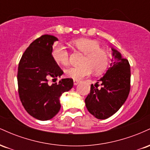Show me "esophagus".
Masks as SVG:
<instances>
[{
  "label": "esophagus",
  "instance_id": "1",
  "mask_svg": "<svg viewBox=\"0 0 150 150\" xmlns=\"http://www.w3.org/2000/svg\"><path fill=\"white\" fill-rule=\"evenodd\" d=\"M79 82H80V81H79V80H73V84H74V85H78Z\"/></svg>",
  "mask_w": 150,
  "mask_h": 150
}]
</instances>
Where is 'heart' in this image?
<instances>
[{
  "label": "heart",
  "instance_id": "obj_1",
  "mask_svg": "<svg viewBox=\"0 0 150 150\" xmlns=\"http://www.w3.org/2000/svg\"><path fill=\"white\" fill-rule=\"evenodd\" d=\"M77 50L85 55L78 67H70L65 70V76L74 80H80L91 75L93 70L96 74H100L107 68L109 62L108 54L100 49V44L95 40L80 39L73 42ZM53 57L58 64L67 65L69 63V53L65 46L56 44L52 51Z\"/></svg>",
  "mask_w": 150,
  "mask_h": 150
}]
</instances>
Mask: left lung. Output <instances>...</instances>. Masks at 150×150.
Segmentation results:
<instances>
[{"label":"left lung","mask_w":150,"mask_h":150,"mask_svg":"<svg viewBox=\"0 0 150 150\" xmlns=\"http://www.w3.org/2000/svg\"><path fill=\"white\" fill-rule=\"evenodd\" d=\"M111 63L98 83L91 85L85 105L91 114L98 119H106L116 113L128 97L130 88V68L128 61L121 53L111 48Z\"/></svg>","instance_id":"8db88e82"}]
</instances>
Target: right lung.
I'll use <instances>...</instances> for the list:
<instances>
[{
	"mask_svg": "<svg viewBox=\"0 0 150 150\" xmlns=\"http://www.w3.org/2000/svg\"><path fill=\"white\" fill-rule=\"evenodd\" d=\"M58 41L52 35L44 34L34 40L22 55L18 66V83L20 100L27 112L36 119L53 118L61 108L62 94L73 87L70 78L57 80L63 72L52 56L53 45Z\"/></svg>",
	"mask_w": 150,
	"mask_h": 150,
	"instance_id": "1",
	"label": "right lung"
}]
</instances>
